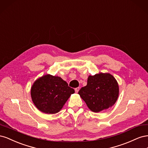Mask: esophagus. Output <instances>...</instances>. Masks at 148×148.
I'll return each mask as SVG.
<instances>
[{
  "label": "esophagus",
  "instance_id": "esophagus-1",
  "mask_svg": "<svg viewBox=\"0 0 148 148\" xmlns=\"http://www.w3.org/2000/svg\"><path fill=\"white\" fill-rule=\"evenodd\" d=\"M79 87L76 88L75 89V91L76 92H78L79 91Z\"/></svg>",
  "mask_w": 148,
  "mask_h": 148
}]
</instances>
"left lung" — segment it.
I'll use <instances>...</instances> for the list:
<instances>
[{
	"label": "left lung",
	"instance_id": "1",
	"mask_svg": "<svg viewBox=\"0 0 148 148\" xmlns=\"http://www.w3.org/2000/svg\"><path fill=\"white\" fill-rule=\"evenodd\" d=\"M78 94L89 109L99 112L114 106L118 99L119 87L112 75L100 73L89 75L87 85L80 89Z\"/></svg>",
	"mask_w": 148,
	"mask_h": 148
}]
</instances>
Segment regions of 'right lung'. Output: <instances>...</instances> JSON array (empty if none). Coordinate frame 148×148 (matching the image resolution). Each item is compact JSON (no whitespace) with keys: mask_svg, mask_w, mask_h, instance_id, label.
<instances>
[{"mask_svg":"<svg viewBox=\"0 0 148 148\" xmlns=\"http://www.w3.org/2000/svg\"><path fill=\"white\" fill-rule=\"evenodd\" d=\"M75 90L59 77L49 74L36 80L31 89L35 106L44 113L56 114L62 109Z\"/></svg>","mask_w":148,"mask_h":148,"instance_id":"right-lung-1","label":"right lung"}]
</instances>
